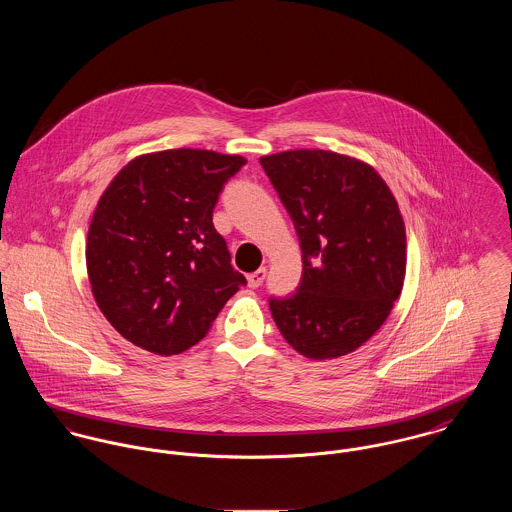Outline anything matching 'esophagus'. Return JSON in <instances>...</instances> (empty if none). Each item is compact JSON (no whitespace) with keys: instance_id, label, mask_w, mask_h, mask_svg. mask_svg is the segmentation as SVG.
<instances>
[{"instance_id":"esophagus-1","label":"esophagus","mask_w":512,"mask_h":512,"mask_svg":"<svg viewBox=\"0 0 512 512\" xmlns=\"http://www.w3.org/2000/svg\"><path fill=\"white\" fill-rule=\"evenodd\" d=\"M265 277H267V269L265 267H261V269H257L255 273H251L249 277H247V284H249V288H259L263 281H265Z\"/></svg>"}]
</instances>
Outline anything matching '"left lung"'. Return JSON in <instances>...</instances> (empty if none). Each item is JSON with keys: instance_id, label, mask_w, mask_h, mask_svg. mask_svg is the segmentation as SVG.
Masks as SVG:
<instances>
[{"instance_id": "left-lung-1", "label": "left lung", "mask_w": 512, "mask_h": 512, "mask_svg": "<svg viewBox=\"0 0 512 512\" xmlns=\"http://www.w3.org/2000/svg\"><path fill=\"white\" fill-rule=\"evenodd\" d=\"M302 249L296 292L271 296L284 340L310 359H334L369 340L391 314L406 269L397 200L369 165L330 151L259 161Z\"/></svg>"}]
</instances>
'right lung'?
Returning <instances> with one entry per match:
<instances>
[{
    "label": "right lung",
    "mask_w": 512,
    "mask_h": 512,
    "mask_svg": "<svg viewBox=\"0 0 512 512\" xmlns=\"http://www.w3.org/2000/svg\"><path fill=\"white\" fill-rule=\"evenodd\" d=\"M247 161L200 149L143 155L104 192L88 229L94 298L125 340L176 355L202 340L247 281L212 216Z\"/></svg>",
    "instance_id": "obj_1"
}]
</instances>
